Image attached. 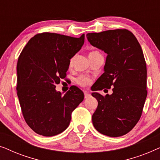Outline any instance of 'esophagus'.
I'll use <instances>...</instances> for the list:
<instances>
[{
    "label": "esophagus",
    "mask_w": 160,
    "mask_h": 160,
    "mask_svg": "<svg viewBox=\"0 0 160 160\" xmlns=\"http://www.w3.org/2000/svg\"><path fill=\"white\" fill-rule=\"evenodd\" d=\"M89 96H90V94H89V92H84V98H89Z\"/></svg>",
    "instance_id": "obj_1"
}]
</instances>
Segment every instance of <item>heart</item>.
<instances>
[{
	"mask_svg": "<svg viewBox=\"0 0 160 160\" xmlns=\"http://www.w3.org/2000/svg\"><path fill=\"white\" fill-rule=\"evenodd\" d=\"M98 52H96V51H93V52H91L89 54H98ZM73 58H71V60H70V65L72 64V62H73ZM76 82L78 83V84L81 85L82 87H87V86H89V84H91L92 81L89 78L87 77V76H81L79 77H78L76 78Z\"/></svg>",
	"mask_w": 160,
	"mask_h": 160,
	"instance_id": "heart-1",
	"label": "heart"
}]
</instances>
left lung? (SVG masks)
I'll list each match as a JSON object with an SVG mask.
<instances>
[{"label": "left lung", "instance_id": "8db88e82", "mask_svg": "<svg viewBox=\"0 0 160 160\" xmlns=\"http://www.w3.org/2000/svg\"><path fill=\"white\" fill-rule=\"evenodd\" d=\"M87 37L91 45L108 54L104 73L92 91L113 87L111 95L92 93L98 102L92 117L93 125L107 136H122L139 121L147 96L143 51L132 32L126 29L91 32Z\"/></svg>", "mask_w": 160, "mask_h": 160}]
</instances>
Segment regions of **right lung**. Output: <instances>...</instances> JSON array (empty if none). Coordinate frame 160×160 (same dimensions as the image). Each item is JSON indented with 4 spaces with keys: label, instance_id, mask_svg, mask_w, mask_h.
I'll list each match as a JSON object with an SVG mask.
<instances>
[{
    "label": "right lung",
    "instance_id": "add662e5",
    "mask_svg": "<svg viewBox=\"0 0 160 160\" xmlns=\"http://www.w3.org/2000/svg\"><path fill=\"white\" fill-rule=\"evenodd\" d=\"M84 43V34L73 38L42 32L30 38L22 51L17 65V96L26 123L37 134L50 137L62 132L84 100L77 87L63 96L55 89Z\"/></svg>",
    "mask_w": 160,
    "mask_h": 160
}]
</instances>
